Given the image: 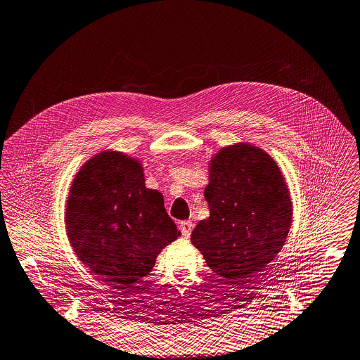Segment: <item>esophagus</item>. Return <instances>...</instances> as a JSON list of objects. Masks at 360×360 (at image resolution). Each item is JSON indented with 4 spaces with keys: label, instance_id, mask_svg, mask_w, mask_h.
Instances as JSON below:
<instances>
[{
    "label": "esophagus",
    "instance_id": "obj_1",
    "mask_svg": "<svg viewBox=\"0 0 360 360\" xmlns=\"http://www.w3.org/2000/svg\"><path fill=\"white\" fill-rule=\"evenodd\" d=\"M192 228H193V224L191 221H182L179 224V230L185 238H189V236L192 233Z\"/></svg>",
    "mask_w": 360,
    "mask_h": 360
}]
</instances>
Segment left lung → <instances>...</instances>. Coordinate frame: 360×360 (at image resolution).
Here are the masks:
<instances>
[{"label": "left lung", "instance_id": "obj_1", "mask_svg": "<svg viewBox=\"0 0 360 360\" xmlns=\"http://www.w3.org/2000/svg\"><path fill=\"white\" fill-rule=\"evenodd\" d=\"M208 181L204 195L210 217L195 226L191 241L214 273L241 290L287 240L292 219L290 189L277 162L247 142L214 153Z\"/></svg>", "mask_w": 360, "mask_h": 360}]
</instances>
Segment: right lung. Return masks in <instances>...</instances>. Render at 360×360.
<instances>
[{
  "instance_id": "right-lung-1",
  "label": "right lung",
  "mask_w": 360,
  "mask_h": 360,
  "mask_svg": "<svg viewBox=\"0 0 360 360\" xmlns=\"http://www.w3.org/2000/svg\"><path fill=\"white\" fill-rule=\"evenodd\" d=\"M143 163L108 149L76 172L64 211L70 245L91 273L115 288L132 287L153 269L158 254L181 233L146 188Z\"/></svg>"
}]
</instances>
